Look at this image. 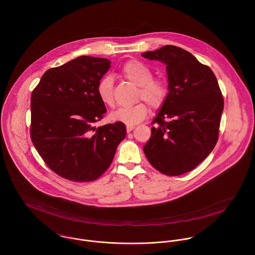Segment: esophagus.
<instances>
[{
    "instance_id": "1",
    "label": "esophagus",
    "mask_w": 255,
    "mask_h": 255,
    "mask_svg": "<svg viewBox=\"0 0 255 255\" xmlns=\"http://www.w3.org/2000/svg\"><path fill=\"white\" fill-rule=\"evenodd\" d=\"M134 128V126H127V132H130Z\"/></svg>"
}]
</instances>
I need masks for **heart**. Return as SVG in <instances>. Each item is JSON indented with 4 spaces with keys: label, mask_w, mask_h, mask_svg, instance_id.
<instances>
[{
    "label": "heart",
    "mask_w": 255,
    "mask_h": 255,
    "mask_svg": "<svg viewBox=\"0 0 255 255\" xmlns=\"http://www.w3.org/2000/svg\"><path fill=\"white\" fill-rule=\"evenodd\" d=\"M121 74L127 80L138 86L137 100L145 101L151 109H158L165 103L169 92L166 82L154 78L152 71L144 64L134 60L128 61L123 66ZM96 91L103 104L109 107L114 106V81L111 76H104L98 81ZM147 113V106L139 102L132 106L118 108L111 113L110 117L113 121L132 126L141 122Z\"/></svg>",
    "instance_id": "1"
}]
</instances>
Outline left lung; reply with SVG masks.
I'll use <instances>...</instances> for the list:
<instances>
[{
    "mask_svg": "<svg viewBox=\"0 0 255 255\" xmlns=\"http://www.w3.org/2000/svg\"><path fill=\"white\" fill-rule=\"evenodd\" d=\"M142 57L166 64L169 93L143 147L149 163L166 176L192 171L214 149L224 99L211 69L189 52L166 45Z\"/></svg>",
    "mask_w": 255,
    "mask_h": 255,
    "instance_id": "8db88e82",
    "label": "left lung"
}]
</instances>
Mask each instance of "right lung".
Instances as JSON below:
<instances>
[{
    "instance_id": "1",
    "label": "right lung",
    "mask_w": 255,
    "mask_h": 255,
    "mask_svg": "<svg viewBox=\"0 0 255 255\" xmlns=\"http://www.w3.org/2000/svg\"><path fill=\"white\" fill-rule=\"evenodd\" d=\"M110 65L105 58L78 57L45 72L32 91V143L45 164L66 180H97L126 137L122 122L94 127L107 111L96 87Z\"/></svg>"
}]
</instances>
